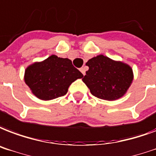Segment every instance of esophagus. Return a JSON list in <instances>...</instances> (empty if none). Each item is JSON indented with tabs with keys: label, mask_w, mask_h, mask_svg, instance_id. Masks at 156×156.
<instances>
[{
	"label": "esophagus",
	"mask_w": 156,
	"mask_h": 156,
	"mask_svg": "<svg viewBox=\"0 0 156 156\" xmlns=\"http://www.w3.org/2000/svg\"><path fill=\"white\" fill-rule=\"evenodd\" d=\"M80 71H81V73H83V75H85V74H86V67L84 66V67L81 68Z\"/></svg>",
	"instance_id": "obj_1"
}]
</instances>
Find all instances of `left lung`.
<instances>
[{"instance_id":"left-lung-1","label":"left lung","mask_w":156,"mask_h":156,"mask_svg":"<svg viewBox=\"0 0 156 156\" xmlns=\"http://www.w3.org/2000/svg\"><path fill=\"white\" fill-rule=\"evenodd\" d=\"M89 69L83 78L94 97L106 101L122 97L133 79V69L123 62L115 61L103 55L86 63Z\"/></svg>"}]
</instances>
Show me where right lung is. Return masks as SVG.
<instances>
[{
    "label": "right lung",
    "instance_id": "add662e5",
    "mask_svg": "<svg viewBox=\"0 0 156 156\" xmlns=\"http://www.w3.org/2000/svg\"><path fill=\"white\" fill-rule=\"evenodd\" d=\"M83 77L70 59L52 55L41 62L28 66L24 81L37 98L49 101L65 96L70 84Z\"/></svg>",
    "mask_w": 156,
    "mask_h": 156
}]
</instances>
